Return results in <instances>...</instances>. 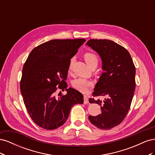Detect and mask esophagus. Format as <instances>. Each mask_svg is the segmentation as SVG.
Instances as JSON below:
<instances>
[{"mask_svg": "<svg viewBox=\"0 0 155 155\" xmlns=\"http://www.w3.org/2000/svg\"><path fill=\"white\" fill-rule=\"evenodd\" d=\"M83 100H84V104H88V98L86 96H84Z\"/></svg>", "mask_w": 155, "mask_h": 155, "instance_id": "1", "label": "esophagus"}]
</instances>
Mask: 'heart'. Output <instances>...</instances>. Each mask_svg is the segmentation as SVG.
Instances as JSON below:
<instances>
[{
	"instance_id": "b5f03b06",
	"label": "heart",
	"mask_w": 155,
	"mask_h": 155,
	"mask_svg": "<svg viewBox=\"0 0 155 155\" xmlns=\"http://www.w3.org/2000/svg\"><path fill=\"white\" fill-rule=\"evenodd\" d=\"M84 59L85 61L88 64L90 67H92L93 65H97L98 62H99V58L96 54L92 52V51H88L84 54ZM74 63V58L71 59L69 62L68 64V70H70L72 68V64ZM72 87L76 89V90L85 93L88 91L89 88L93 86L92 81L88 80V79L85 78H78L72 82Z\"/></svg>"
}]
</instances>
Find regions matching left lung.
Here are the masks:
<instances>
[{"mask_svg":"<svg viewBox=\"0 0 155 155\" xmlns=\"http://www.w3.org/2000/svg\"><path fill=\"white\" fill-rule=\"evenodd\" d=\"M87 45L100 55L104 70L92 96H109L103 102L89 98V103L101 106V112L88 119L97 128L110 129L122 122L130 109L136 86L135 66L129 51L114 41L90 39Z\"/></svg>","mask_w":155,"mask_h":155,"instance_id":"8db88e82","label":"left lung"}]
</instances>
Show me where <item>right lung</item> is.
Here are the masks:
<instances>
[{"label":"right lung","instance_id":"obj_1","mask_svg":"<svg viewBox=\"0 0 155 155\" xmlns=\"http://www.w3.org/2000/svg\"><path fill=\"white\" fill-rule=\"evenodd\" d=\"M86 41L84 39H54L31 50L22 68L20 88L28 112L40 127L53 130L63 125L70 110L76 104H83V95L67 88L70 59ZM58 89L68 94L55 96Z\"/></svg>","mask_w":155,"mask_h":155}]
</instances>
